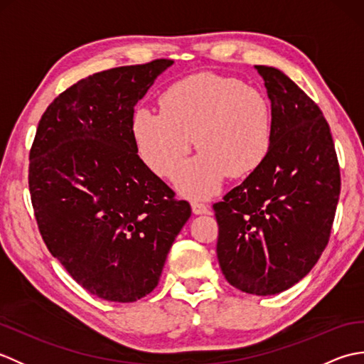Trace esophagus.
Here are the masks:
<instances>
[{"label": "esophagus", "mask_w": 364, "mask_h": 364, "mask_svg": "<svg viewBox=\"0 0 364 364\" xmlns=\"http://www.w3.org/2000/svg\"><path fill=\"white\" fill-rule=\"evenodd\" d=\"M191 206H192V211H194V214H206L208 211H210L208 210V206L203 202H200V200H192Z\"/></svg>", "instance_id": "1"}]
</instances>
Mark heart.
I'll use <instances>...</instances> for the list:
<instances>
[{
	"label": "heart",
	"instance_id": "1",
	"mask_svg": "<svg viewBox=\"0 0 364 364\" xmlns=\"http://www.w3.org/2000/svg\"><path fill=\"white\" fill-rule=\"evenodd\" d=\"M159 107V112L136 109L131 136L145 166L162 178L175 175L196 137L200 153L175 180L189 197L214 194L227 175H250L270 151V105L259 90L239 80L192 75L166 89Z\"/></svg>",
	"mask_w": 364,
	"mask_h": 364
}]
</instances>
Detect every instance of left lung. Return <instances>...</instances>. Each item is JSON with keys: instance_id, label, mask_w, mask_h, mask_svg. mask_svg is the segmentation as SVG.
Returning a JSON list of instances; mask_svg holds the SVG:
<instances>
[{"instance_id": "obj_1", "label": "left lung", "mask_w": 364, "mask_h": 364, "mask_svg": "<svg viewBox=\"0 0 364 364\" xmlns=\"http://www.w3.org/2000/svg\"><path fill=\"white\" fill-rule=\"evenodd\" d=\"M255 68L272 106V145L264 162L213 208L227 282L272 296L301 280L327 247L341 175L319 106L278 68Z\"/></svg>"}]
</instances>
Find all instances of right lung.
<instances>
[{
  "mask_svg": "<svg viewBox=\"0 0 364 364\" xmlns=\"http://www.w3.org/2000/svg\"><path fill=\"white\" fill-rule=\"evenodd\" d=\"M173 64L94 73L46 107L29 151V192L43 242L94 296L136 301L158 286L191 205L139 158L134 106Z\"/></svg>",
  "mask_w": 364,
  "mask_h": 364,
  "instance_id": "1",
  "label": "right lung"
}]
</instances>
